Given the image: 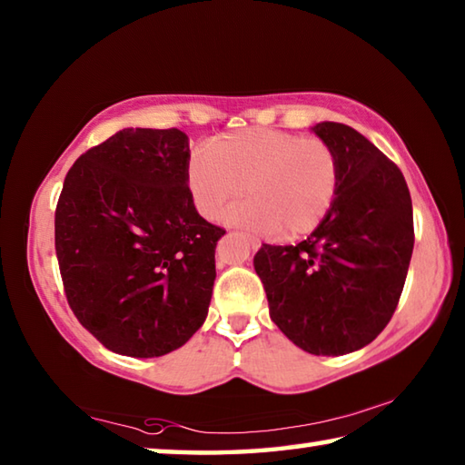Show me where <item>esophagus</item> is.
Returning <instances> with one entry per match:
<instances>
[{
  "label": "esophagus",
  "instance_id": "1",
  "mask_svg": "<svg viewBox=\"0 0 465 465\" xmlns=\"http://www.w3.org/2000/svg\"><path fill=\"white\" fill-rule=\"evenodd\" d=\"M240 235H242L243 240L248 242V246H250L252 250H258V248H261V242H258L256 238H250V235H246V233H240Z\"/></svg>",
  "mask_w": 465,
  "mask_h": 465
}]
</instances>
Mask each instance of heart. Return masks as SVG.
Wrapping results in <instances>:
<instances>
[{
  "label": "heart",
  "instance_id": "1",
  "mask_svg": "<svg viewBox=\"0 0 465 465\" xmlns=\"http://www.w3.org/2000/svg\"><path fill=\"white\" fill-rule=\"evenodd\" d=\"M338 157L324 139L277 129H243L194 152L186 184L201 215L215 219L240 199L238 223L299 238L316 230L338 193Z\"/></svg>",
  "mask_w": 465,
  "mask_h": 465
}]
</instances>
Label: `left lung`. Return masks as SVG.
Returning a JSON list of instances; mask_svg holds the SVG:
<instances>
[{
	"instance_id": "1",
	"label": "left lung",
	"mask_w": 465,
	"mask_h": 465,
	"mask_svg": "<svg viewBox=\"0 0 465 465\" xmlns=\"http://www.w3.org/2000/svg\"><path fill=\"white\" fill-rule=\"evenodd\" d=\"M313 133L338 157V193L308 240L254 256L269 312L291 342L312 355L363 349L388 326L414 248L412 199L402 172L342 123Z\"/></svg>"
}]
</instances>
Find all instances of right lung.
<instances>
[{"instance_id":"right-lung-1","label":"right lung","mask_w":465,"mask_h":465,"mask_svg":"<svg viewBox=\"0 0 465 465\" xmlns=\"http://www.w3.org/2000/svg\"><path fill=\"white\" fill-rule=\"evenodd\" d=\"M188 160L180 129H123L63 183L54 250L69 308L119 355H168L207 318L225 230L196 211Z\"/></svg>"}]
</instances>
